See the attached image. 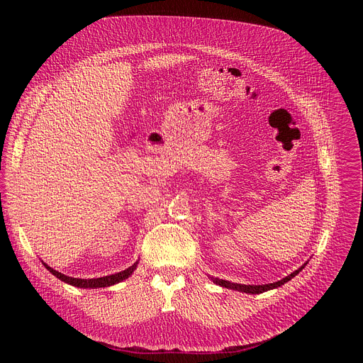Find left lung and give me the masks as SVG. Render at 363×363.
Listing matches in <instances>:
<instances>
[{"label": "left lung", "instance_id": "8db88e82", "mask_svg": "<svg viewBox=\"0 0 363 363\" xmlns=\"http://www.w3.org/2000/svg\"><path fill=\"white\" fill-rule=\"evenodd\" d=\"M307 263H304L300 269H297L296 272H293L291 274H289L287 277L276 281V283H270V284H238V283H231V281H227V280H221V279H214V277H210L216 284L221 286V287H225V289H233V290H237V291H242V293H250V294H260V293H264L267 290H273V289H277L280 286H283L284 283H287L289 280H291L294 276H297L304 267H306Z\"/></svg>", "mask_w": 363, "mask_h": 363}]
</instances>
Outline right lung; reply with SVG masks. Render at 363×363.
Masks as SVG:
<instances>
[{"mask_svg":"<svg viewBox=\"0 0 363 363\" xmlns=\"http://www.w3.org/2000/svg\"><path fill=\"white\" fill-rule=\"evenodd\" d=\"M45 266V269L56 276L57 279H60L62 281L67 283V284H72L74 287H80V289H99V287H109V286H113L116 283H121L122 280L128 279L136 269L138 266V262L133 263L129 269L121 272V273H116V274H111V276H105V277H99V279H74V277H69V276H65L62 273H59L57 270H53L51 267H48L45 263H43Z\"/></svg>","mask_w":363,"mask_h":363,"instance_id":"add662e5","label":"right lung"}]
</instances>
